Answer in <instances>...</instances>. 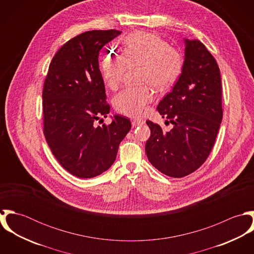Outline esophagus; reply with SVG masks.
<instances>
[{"instance_id": "1", "label": "esophagus", "mask_w": 254, "mask_h": 254, "mask_svg": "<svg viewBox=\"0 0 254 254\" xmlns=\"http://www.w3.org/2000/svg\"><path fill=\"white\" fill-rule=\"evenodd\" d=\"M145 123L144 120H133L132 121V126L133 127H137V126H140V125H143Z\"/></svg>"}]
</instances>
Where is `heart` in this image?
Instances as JSON below:
<instances>
[{"instance_id": "obj_1", "label": "heart", "mask_w": 254, "mask_h": 254, "mask_svg": "<svg viewBox=\"0 0 254 254\" xmlns=\"http://www.w3.org/2000/svg\"><path fill=\"white\" fill-rule=\"evenodd\" d=\"M183 57L160 37L147 32H134L123 43L121 56L107 54L101 61L100 69L105 84L111 90L119 87L127 66L140 65V80L157 91H165L175 84L183 69ZM153 99L148 85L128 87L118 93L113 104L116 110L129 117L145 114Z\"/></svg>"}]
</instances>
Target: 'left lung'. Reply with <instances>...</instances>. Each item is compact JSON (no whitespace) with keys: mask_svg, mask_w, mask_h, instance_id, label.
Listing matches in <instances>:
<instances>
[{"mask_svg":"<svg viewBox=\"0 0 254 254\" xmlns=\"http://www.w3.org/2000/svg\"><path fill=\"white\" fill-rule=\"evenodd\" d=\"M181 75L157 106L173 128L163 132L146 121L150 137L145 143L149 162L161 173L181 178L206 160L222 121V85L217 63L196 39H184Z\"/></svg>","mask_w":254,"mask_h":254,"instance_id":"1","label":"left lung"}]
</instances>
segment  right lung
Masks as SVG:
<instances>
[{
	"mask_svg": "<svg viewBox=\"0 0 254 254\" xmlns=\"http://www.w3.org/2000/svg\"><path fill=\"white\" fill-rule=\"evenodd\" d=\"M120 34L110 29L74 37L53 58L44 83L47 143L61 165L79 178L107 171L131 129L130 120L121 115H113L109 126L95 125L110 109L99 66L100 51Z\"/></svg>",
	"mask_w": 254,
	"mask_h": 254,
	"instance_id": "right-lung-1",
	"label": "right lung"
}]
</instances>
